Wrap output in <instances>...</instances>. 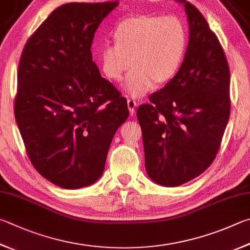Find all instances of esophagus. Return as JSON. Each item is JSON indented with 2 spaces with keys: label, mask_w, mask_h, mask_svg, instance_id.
<instances>
[{
  "label": "esophagus",
  "mask_w": 250,
  "mask_h": 250,
  "mask_svg": "<svg viewBox=\"0 0 250 250\" xmlns=\"http://www.w3.org/2000/svg\"><path fill=\"white\" fill-rule=\"evenodd\" d=\"M128 108H129V112L131 116L134 115L135 112V107H137V102L135 101H132V99H128Z\"/></svg>",
  "instance_id": "esophagus-1"
}]
</instances>
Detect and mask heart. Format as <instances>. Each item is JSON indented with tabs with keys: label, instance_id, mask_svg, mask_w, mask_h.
<instances>
[{
	"label": "heart",
	"instance_id": "obj_1",
	"mask_svg": "<svg viewBox=\"0 0 250 250\" xmlns=\"http://www.w3.org/2000/svg\"><path fill=\"white\" fill-rule=\"evenodd\" d=\"M115 44L99 50L103 74L111 82L126 76L125 92L142 98L157 85H164L178 74L187 54V26L175 15L142 14L124 18L112 33Z\"/></svg>",
	"mask_w": 250,
	"mask_h": 250
}]
</instances>
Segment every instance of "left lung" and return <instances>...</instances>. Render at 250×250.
Listing matches in <instances>:
<instances>
[{
  "mask_svg": "<svg viewBox=\"0 0 250 250\" xmlns=\"http://www.w3.org/2000/svg\"><path fill=\"white\" fill-rule=\"evenodd\" d=\"M179 2L189 21L187 54L178 74L137 111L147 175L167 187L188 183L212 164L230 115L224 50L198 8Z\"/></svg>",
  "mask_w": 250,
  "mask_h": 250,
  "instance_id": "obj_1",
  "label": "left lung"
}]
</instances>
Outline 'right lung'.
<instances>
[{"instance_id": "add662e5", "label": "right lung", "mask_w": 250, "mask_h": 250, "mask_svg": "<svg viewBox=\"0 0 250 250\" xmlns=\"http://www.w3.org/2000/svg\"><path fill=\"white\" fill-rule=\"evenodd\" d=\"M119 2L69 3L27 40L18 64L14 113L40 175L64 189L94 184L105 168L126 99L93 61L95 33Z\"/></svg>"}]
</instances>
